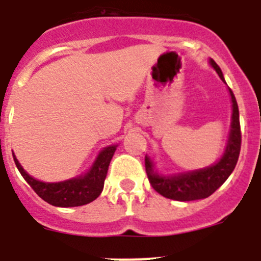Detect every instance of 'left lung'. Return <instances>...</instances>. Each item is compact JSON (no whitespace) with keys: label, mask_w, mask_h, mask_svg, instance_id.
Here are the masks:
<instances>
[{"label":"left lung","mask_w":261,"mask_h":261,"mask_svg":"<svg viewBox=\"0 0 261 261\" xmlns=\"http://www.w3.org/2000/svg\"><path fill=\"white\" fill-rule=\"evenodd\" d=\"M210 66L216 71L220 79L225 83L223 72L214 59L208 61ZM226 84V83H225ZM231 101V120L228 141L223 155L216 163L194 171L176 172V173H160L155 167L154 158L145 156L147 178L156 193L168 199L189 202V200L204 199L214 194L223 185L234 171L241 151V126L240 111L233 92L228 88Z\"/></svg>","instance_id":"left-lung-1"}]
</instances>
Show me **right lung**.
Wrapping results in <instances>:
<instances>
[{"label": "right lung", "mask_w": 261, "mask_h": 261, "mask_svg": "<svg viewBox=\"0 0 261 261\" xmlns=\"http://www.w3.org/2000/svg\"><path fill=\"white\" fill-rule=\"evenodd\" d=\"M116 147L118 145H109L103 147L95 158L94 163L85 173L59 182H44L32 177L21 167L14 152L13 156L16 168L38 197L56 207H77L88 204L101 195L110 162Z\"/></svg>", "instance_id": "obj_1"}]
</instances>
